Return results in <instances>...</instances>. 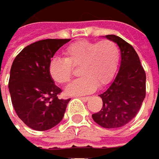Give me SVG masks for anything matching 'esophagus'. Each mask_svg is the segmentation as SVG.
I'll use <instances>...</instances> for the list:
<instances>
[{
  "label": "esophagus",
  "mask_w": 159,
  "mask_h": 159,
  "mask_svg": "<svg viewBox=\"0 0 159 159\" xmlns=\"http://www.w3.org/2000/svg\"><path fill=\"white\" fill-rule=\"evenodd\" d=\"M79 98L80 99H82V100H83V101H84V102H86L89 98V97H79Z\"/></svg>",
  "instance_id": "esophagus-1"
}]
</instances>
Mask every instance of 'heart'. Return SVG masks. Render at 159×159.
Masks as SVG:
<instances>
[{
    "label": "heart",
    "instance_id": "obj_1",
    "mask_svg": "<svg viewBox=\"0 0 159 159\" xmlns=\"http://www.w3.org/2000/svg\"><path fill=\"white\" fill-rule=\"evenodd\" d=\"M65 58L54 57L48 66L49 75L60 84L69 83L74 76L73 68H79L82 76L71 83L66 92L86 94L107 84L113 77L120 59V48L114 41L90 42L82 40L64 49Z\"/></svg>",
    "mask_w": 159,
    "mask_h": 159
}]
</instances>
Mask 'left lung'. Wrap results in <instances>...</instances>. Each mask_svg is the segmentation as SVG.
I'll return each instance as SVG.
<instances>
[{
  "mask_svg": "<svg viewBox=\"0 0 159 159\" xmlns=\"http://www.w3.org/2000/svg\"><path fill=\"white\" fill-rule=\"evenodd\" d=\"M119 46V71L109 88L100 96L102 107L92 115L93 120L103 128L113 129L127 125L141 108L146 94V75L134 48L114 34L106 35Z\"/></svg>",
  "mask_w": 159,
  "mask_h": 159,
  "instance_id": "left-lung-1",
  "label": "left lung"
}]
</instances>
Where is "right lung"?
Wrapping results in <instances>:
<instances>
[{"mask_svg":"<svg viewBox=\"0 0 159 159\" xmlns=\"http://www.w3.org/2000/svg\"><path fill=\"white\" fill-rule=\"evenodd\" d=\"M70 39H45L30 44L13 61L8 89L17 116L35 130L55 127L64 116L69 99L49 75L48 66L57 50Z\"/></svg>","mask_w":159,"mask_h":159,"instance_id":"obj_1","label":"right lung"}]
</instances>
